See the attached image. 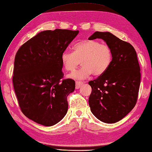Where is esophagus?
Here are the masks:
<instances>
[{
  "label": "esophagus",
  "mask_w": 152,
  "mask_h": 152,
  "mask_svg": "<svg viewBox=\"0 0 152 152\" xmlns=\"http://www.w3.org/2000/svg\"><path fill=\"white\" fill-rule=\"evenodd\" d=\"M75 84H76V86H75L76 89H79L83 85V82H80V81H76Z\"/></svg>",
  "instance_id": "34e87169"
}]
</instances>
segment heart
Here are the masks:
<instances>
[{"label":"heart","instance_id":"heart-1","mask_svg":"<svg viewBox=\"0 0 152 152\" xmlns=\"http://www.w3.org/2000/svg\"><path fill=\"white\" fill-rule=\"evenodd\" d=\"M73 52L64 51L61 56L63 68L68 72H73L81 61L83 64L79 70L71 77L84 79L92 73L101 75L107 70L113 62V52L110 47L96 40H85L73 47Z\"/></svg>","mask_w":152,"mask_h":152}]
</instances>
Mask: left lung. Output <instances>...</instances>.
Here are the masks:
<instances>
[{
	"label": "left lung",
	"instance_id": "obj_1",
	"mask_svg": "<svg viewBox=\"0 0 152 152\" xmlns=\"http://www.w3.org/2000/svg\"><path fill=\"white\" fill-rule=\"evenodd\" d=\"M104 39L113 52V62L104 74L89 82L91 113L106 124L118 122L136 105L141 83L140 66L132 45L109 32L96 31L89 38Z\"/></svg>",
	"mask_w": 152,
	"mask_h": 152
}]
</instances>
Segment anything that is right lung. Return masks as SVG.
I'll use <instances>...</instances> for the list:
<instances>
[{
    "label": "right lung",
    "mask_w": 152,
    "mask_h": 152,
    "mask_svg": "<svg viewBox=\"0 0 152 152\" xmlns=\"http://www.w3.org/2000/svg\"><path fill=\"white\" fill-rule=\"evenodd\" d=\"M79 31L56 29L39 32L16 52L13 84L20 108L37 124L50 126L59 122L68 110L67 96L75 81L63 79L61 54Z\"/></svg>",
    "instance_id": "add662e5"
}]
</instances>
